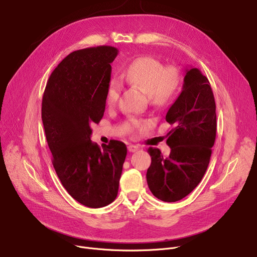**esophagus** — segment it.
Returning <instances> with one entry per match:
<instances>
[{"label": "esophagus", "instance_id": "1", "mask_svg": "<svg viewBox=\"0 0 257 257\" xmlns=\"http://www.w3.org/2000/svg\"><path fill=\"white\" fill-rule=\"evenodd\" d=\"M141 149V146H138V145H129L128 146V151L129 152H137Z\"/></svg>", "mask_w": 257, "mask_h": 257}]
</instances>
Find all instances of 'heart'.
<instances>
[{
    "label": "heart",
    "instance_id": "obj_1",
    "mask_svg": "<svg viewBox=\"0 0 257 257\" xmlns=\"http://www.w3.org/2000/svg\"><path fill=\"white\" fill-rule=\"evenodd\" d=\"M129 83L141 87L148 93V98L157 106L170 103L179 89L181 74L176 66L165 64L152 56H143L133 60L121 74ZM123 88L121 82L111 78L107 85L106 99L114 104ZM129 130H140L145 126V120L137 116H129L125 123Z\"/></svg>",
    "mask_w": 257,
    "mask_h": 257
}]
</instances>
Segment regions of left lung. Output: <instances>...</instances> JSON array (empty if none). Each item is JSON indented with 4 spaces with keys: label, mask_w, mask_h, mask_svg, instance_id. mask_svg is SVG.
I'll return each instance as SVG.
<instances>
[{
    "label": "left lung",
    "mask_w": 257,
    "mask_h": 257,
    "mask_svg": "<svg viewBox=\"0 0 257 257\" xmlns=\"http://www.w3.org/2000/svg\"><path fill=\"white\" fill-rule=\"evenodd\" d=\"M166 120L170 156L157 148L148 149L151 165L147 182L151 193L165 202H176L191 194L203 178L217 136V114L208 79L198 69L186 70L182 91L170 107Z\"/></svg>",
    "instance_id": "8db88e82"
}]
</instances>
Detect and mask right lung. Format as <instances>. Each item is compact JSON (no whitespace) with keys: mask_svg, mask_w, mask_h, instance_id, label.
<instances>
[{"mask_svg":"<svg viewBox=\"0 0 257 257\" xmlns=\"http://www.w3.org/2000/svg\"><path fill=\"white\" fill-rule=\"evenodd\" d=\"M117 54L110 46L72 52L51 74L43 96L53 167L66 192L90 208L114 201L127 155L123 142L111 140L101 149L90 141V124L104 115L110 64Z\"/></svg>","mask_w":257,"mask_h":257,"instance_id":"1","label":"right lung"}]
</instances>
